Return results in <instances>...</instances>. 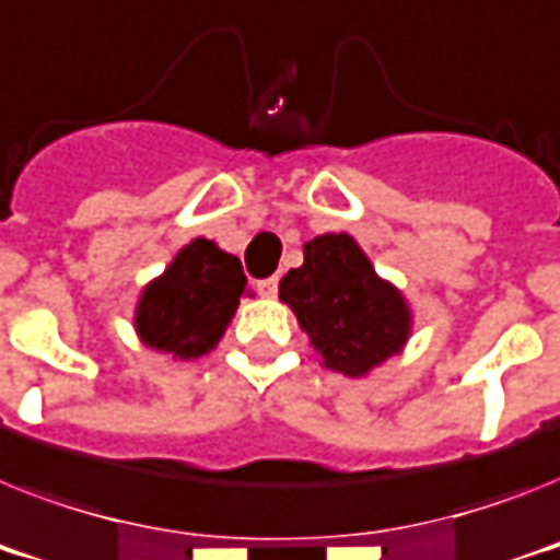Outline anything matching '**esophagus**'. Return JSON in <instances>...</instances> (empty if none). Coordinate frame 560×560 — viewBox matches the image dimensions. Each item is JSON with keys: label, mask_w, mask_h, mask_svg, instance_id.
Returning a JSON list of instances; mask_svg holds the SVG:
<instances>
[{"label": "esophagus", "mask_w": 560, "mask_h": 560, "mask_svg": "<svg viewBox=\"0 0 560 560\" xmlns=\"http://www.w3.org/2000/svg\"><path fill=\"white\" fill-rule=\"evenodd\" d=\"M256 290L265 295V299H272V295L279 293V276H270V279H258Z\"/></svg>", "instance_id": "1"}]
</instances>
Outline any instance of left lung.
I'll return each mask as SVG.
<instances>
[{
  "instance_id": "8db88e82",
  "label": "left lung",
  "mask_w": 560,
  "mask_h": 560,
  "mask_svg": "<svg viewBox=\"0 0 560 560\" xmlns=\"http://www.w3.org/2000/svg\"><path fill=\"white\" fill-rule=\"evenodd\" d=\"M279 295L322 352L324 368L345 375H364L382 364L410 332L401 293L375 276L347 233L304 242V265L279 281Z\"/></svg>"
}]
</instances>
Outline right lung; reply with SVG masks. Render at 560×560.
<instances>
[{
  "instance_id": "add662e5",
  "label": "right lung",
  "mask_w": 560,
  "mask_h": 560,
  "mask_svg": "<svg viewBox=\"0 0 560 560\" xmlns=\"http://www.w3.org/2000/svg\"><path fill=\"white\" fill-rule=\"evenodd\" d=\"M244 288L242 261L208 238H196L162 279L148 284L136 310V330L144 345L173 359H199L222 338Z\"/></svg>"
}]
</instances>
